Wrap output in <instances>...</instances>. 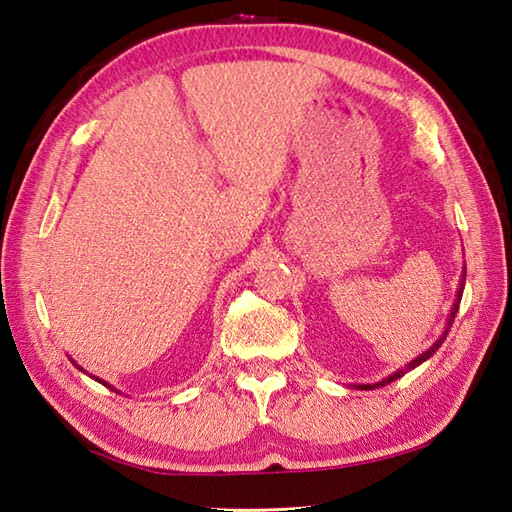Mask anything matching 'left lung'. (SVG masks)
<instances>
[{"label":"left lung","mask_w":512,"mask_h":512,"mask_svg":"<svg viewBox=\"0 0 512 512\" xmlns=\"http://www.w3.org/2000/svg\"><path fill=\"white\" fill-rule=\"evenodd\" d=\"M464 280H467V269L462 271V280H460V289H458V298H456V304H453V309H451V315H449V322H447V328H445V333H442L438 339H436V344L431 346L429 350H425L423 355H418L416 359H412L410 363H407L405 368H401V370H396V372H392L390 377H385L383 381H379V383H363V385H357L359 390H374V388H383V385H388V383H392V381H396V379H401L405 372H410V370H414L416 366H420V363L423 361H427L431 355H434V352L442 346V342H445L447 339V333H449V328H451V324H453V320H456V313H458V306H460V300H462V291H464Z\"/></svg>","instance_id":"8db88e82"}]
</instances>
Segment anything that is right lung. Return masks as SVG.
<instances>
[{"label":"right lung","mask_w":512,"mask_h":512,"mask_svg":"<svg viewBox=\"0 0 512 512\" xmlns=\"http://www.w3.org/2000/svg\"><path fill=\"white\" fill-rule=\"evenodd\" d=\"M76 368H78V370H83L81 366H78V363H76ZM83 372H85V370H83ZM89 377H92V374H89ZM94 379H96L98 383H102V385H107V388H111V385H109V383H105V381H102V379H98V377H94ZM111 390H113V388H111Z\"/></svg>","instance_id":"obj_1"}]
</instances>
